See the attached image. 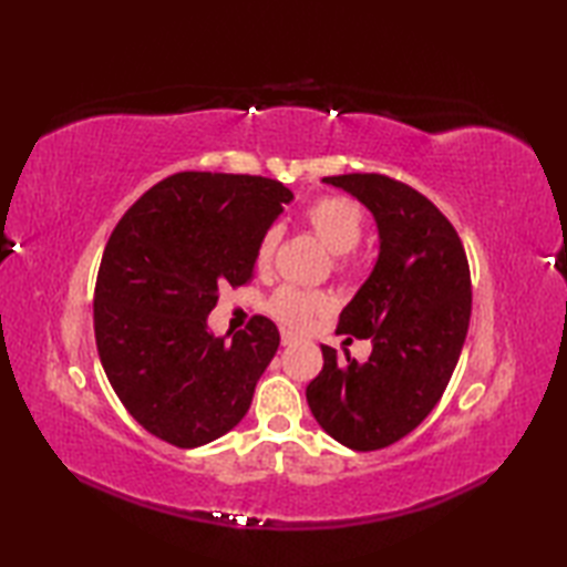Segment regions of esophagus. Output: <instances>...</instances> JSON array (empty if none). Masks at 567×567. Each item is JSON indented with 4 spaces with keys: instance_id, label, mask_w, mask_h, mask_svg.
Wrapping results in <instances>:
<instances>
[{
    "instance_id": "34e87169",
    "label": "esophagus",
    "mask_w": 567,
    "mask_h": 567,
    "mask_svg": "<svg viewBox=\"0 0 567 567\" xmlns=\"http://www.w3.org/2000/svg\"><path fill=\"white\" fill-rule=\"evenodd\" d=\"M297 341H299V336H297V333L282 329V346H292V343H297Z\"/></svg>"
}]
</instances>
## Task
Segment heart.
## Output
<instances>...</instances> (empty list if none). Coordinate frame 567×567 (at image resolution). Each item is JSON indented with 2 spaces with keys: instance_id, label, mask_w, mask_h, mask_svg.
I'll return each instance as SVG.
<instances>
[{
  "instance_id": "1",
  "label": "heart",
  "mask_w": 567,
  "mask_h": 567,
  "mask_svg": "<svg viewBox=\"0 0 567 567\" xmlns=\"http://www.w3.org/2000/svg\"><path fill=\"white\" fill-rule=\"evenodd\" d=\"M305 221L309 226V231L315 234L321 244L333 252V256H346V252H351L360 244V238H363V228H365L363 212H360L355 202L346 197H323V199H317L315 204H309L305 212ZM280 240H282L280 226H270L268 231L260 236L258 248H256L258 270L270 268ZM327 305L329 299L323 292L299 290V287L285 285L270 297L268 309L275 319H280L282 323H287V327L302 329L311 321V317L327 309Z\"/></svg>"
}]
</instances>
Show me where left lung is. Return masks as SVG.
<instances>
[{
	"instance_id": "obj_1",
	"label": "left lung",
	"mask_w": 567,
	"mask_h": 567,
	"mask_svg": "<svg viewBox=\"0 0 567 567\" xmlns=\"http://www.w3.org/2000/svg\"><path fill=\"white\" fill-rule=\"evenodd\" d=\"M355 197L378 226V260L341 311L339 333L370 339L358 363L321 346L307 384L319 426L353 451L404 439L439 404L470 323V270L451 221L409 185L375 173L323 177Z\"/></svg>"
}]
</instances>
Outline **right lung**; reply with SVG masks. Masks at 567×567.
Wrapping results in <instances>:
<instances>
[{"mask_svg":"<svg viewBox=\"0 0 567 567\" xmlns=\"http://www.w3.org/2000/svg\"><path fill=\"white\" fill-rule=\"evenodd\" d=\"M292 199L268 177L177 173L116 224L94 290V339L116 396L153 436L197 449L246 416L280 333L252 317L216 339L207 317L221 285L250 280L260 236Z\"/></svg>","mask_w":567,"mask_h":567,"instance_id":"add662e5","label":"right lung"}]
</instances>
